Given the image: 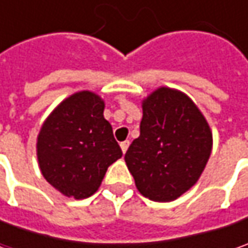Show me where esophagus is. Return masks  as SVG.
Masks as SVG:
<instances>
[{
    "mask_svg": "<svg viewBox=\"0 0 248 248\" xmlns=\"http://www.w3.org/2000/svg\"><path fill=\"white\" fill-rule=\"evenodd\" d=\"M120 146H121L123 153H125V152H127V149H128V146H129V140H124V142H121V143H120Z\"/></svg>",
    "mask_w": 248,
    "mask_h": 248,
    "instance_id": "obj_1",
    "label": "esophagus"
}]
</instances>
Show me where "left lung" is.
<instances>
[{"mask_svg": "<svg viewBox=\"0 0 248 248\" xmlns=\"http://www.w3.org/2000/svg\"><path fill=\"white\" fill-rule=\"evenodd\" d=\"M140 135L125 153L139 193L172 202L199 181L213 149V132L182 91L160 87L142 100Z\"/></svg>", "mask_w": 248, "mask_h": 248, "instance_id": "8db88e82", "label": "left lung"}]
</instances>
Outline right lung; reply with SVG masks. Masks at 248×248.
Masks as SVG:
<instances>
[{
	"instance_id": "1",
	"label": "right lung",
	"mask_w": 248,
	"mask_h": 248,
	"mask_svg": "<svg viewBox=\"0 0 248 248\" xmlns=\"http://www.w3.org/2000/svg\"><path fill=\"white\" fill-rule=\"evenodd\" d=\"M103 110L98 93L78 91L51 111L38 132L41 174L67 197L80 200L93 195L108 167L123 156Z\"/></svg>"
}]
</instances>
